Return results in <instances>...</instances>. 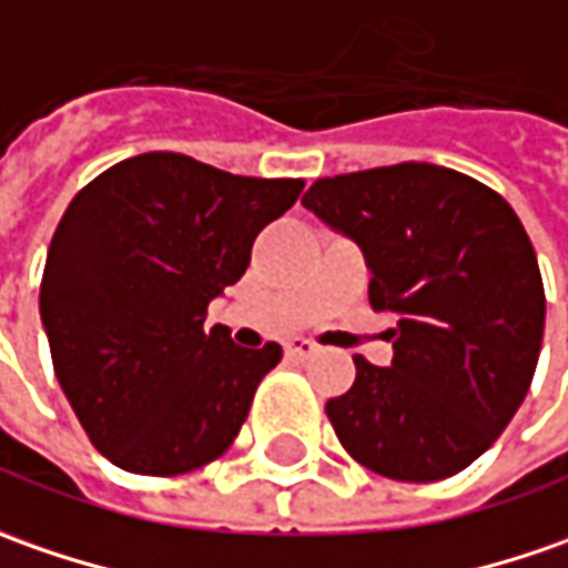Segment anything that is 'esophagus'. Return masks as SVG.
<instances>
[{"instance_id": "1", "label": "esophagus", "mask_w": 568, "mask_h": 568, "mask_svg": "<svg viewBox=\"0 0 568 568\" xmlns=\"http://www.w3.org/2000/svg\"><path fill=\"white\" fill-rule=\"evenodd\" d=\"M285 355H288V358H298V362H304V358L317 355V345L307 343V339H292V343H285Z\"/></svg>"}]
</instances>
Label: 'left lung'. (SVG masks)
Listing matches in <instances>:
<instances>
[{
    "label": "left lung",
    "mask_w": 568,
    "mask_h": 568,
    "mask_svg": "<svg viewBox=\"0 0 568 568\" xmlns=\"http://www.w3.org/2000/svg\"><path fill=\"white\" fill-rule=\"evenodd\" d=\"M302 204L358 242L371 307L396 314L393 364L355 355L352 389L326 402L345 453L415 484L468 468L525 402L544 339V283L516 210L430 163L317 179Z\"/></svg>",
    "instance_id": "1"
}]
</instances>
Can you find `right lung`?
I'll return each instance as SVG.
<instances>
[{
	"label": "right lung",
	"instance_id": "1",
	"mask_svg": "<svg viewBox=\"0 0 568 568\" xmlns=\"http://www.w3.org/2000/svg\"><path fill=\"white\" fill-rule=\"evenodd\" d=\"M302 179H251L185 153H141L84 185L40 283L52 367L112 465L172 478L220 459L283 348L206 329V304L251 264Z\"/></svg>",
	"mask_w": 568,
	"mask_h": 568
}]
</instances>
